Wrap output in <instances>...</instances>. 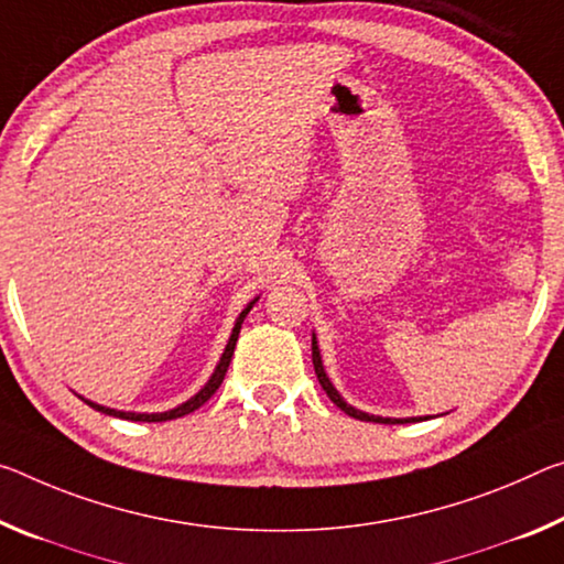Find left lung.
<instances>
[{
    "mask_svg": "<svg viewBox=\"0 0 564 564\" xmlns=\"http://www.w3.org/2000/svg\"><path fill=\"white\" fill-rule=\"evenodd\" d=\"M311 356H314V369H316V377H318V383L321 387H324V391L328 394V399L334 401V404L341 409V411H346L348 416H354V419H361V422H379V424H404V422H419V419L422 416H411V419H383V416H373V414H366V411H359V409H354L351 404H346V401L341 399V394H338V391L334 389V383H330V379L326 377V371H324V364H321V351H318V341H316V334H314V338H311ZM426 419V416H424Z\"/></svg>",
    "mask_w": 564,
    "mask_h": 564,
    "instance_id": "left-lung-1",
    "label": "left lung"
}]
</instances>
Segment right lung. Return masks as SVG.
I'll return each instance as SVG.
<instances>
[{"mask_svg": "<svg viewBox=\"0 0 564 564\" xmlns=\"http://www.w3.org/2000/svg\"><path fill=\"white\" fill-rule=\"evenodd\" d=\"M256 301H258V299L250 301L248 306H246L243 311H240V316L236 318L234 334H230L228 344H226V351H223L220 361H218V366H216V371H213V377L208 379V383H205V387L198 391V394L187 399L185 404L175 406V409H170V411H160V414H135V411H118V409H107V406L95 404V401H89V399H85V404H89V406H93L95 411H102V414H107V416H120V419H128V422H170V419H177V416H185V414H191V411H195V409H198V406H203L205 401H208L213 394H216L218 387H220V383H223V379H226V371H228L230 359H234V351H236V341H238L240 326H243V318L248 316V311L253 308V303H256Z\"/></svg>", "mask_w": 564, "mask_h": 564, "instance_id": "add662e5", "label": "right lung"}]
</instances>
